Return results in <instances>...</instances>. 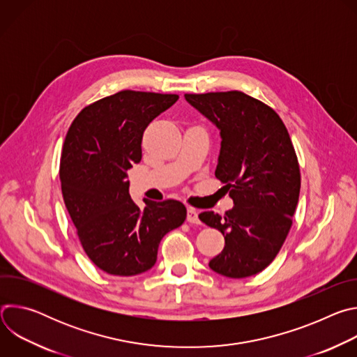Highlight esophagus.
Listing matches in <instances>:
<instances>
[{"instance_id":"34e87169","label":"esophagus","mask_w":357,"mask_h":357,"mask_svg":"<svg viewBox=\"0 0 357 357\" xmlns=\"http://www.w3.org/2000/svg\"><path fill=\"white\" fill-rule=\"evenodd\" d=\"M186 220L189 223H193V225H199L200 220H199V213L196 209L193 208H188V215H186Z\"/></svg>"}]
</instances>
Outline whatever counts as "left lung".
Returning <instances> with one entry per match:
<instances>
[{"label":"left lung","instance_id":"1","mask_svg":"<svg viewBox=\"0 0 357 357\" xmlns=\"http://www.w3.org/2000/svg\"><path fill=\"white\" fill-rule=\"evenodd\" d=\"M220 131L216 178L234 206L199 219L225 236L223 251L209 267L229 278L259 274L271 264L292 225L301 174L294 145L280 116L243 91L185 94Z\"/></svg>","mask_w":357,"mask_h":357}]
</instances>
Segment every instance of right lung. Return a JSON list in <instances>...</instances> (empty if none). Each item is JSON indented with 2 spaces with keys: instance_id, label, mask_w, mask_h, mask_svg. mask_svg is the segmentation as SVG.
Instances as JSON below:
<instances>
[{
  "instance_id": "1",
  "label": "right lung",
  "mask_w": 357,
  "mask_h": 357,
  "mask_svg": "<svg viewBox=\"0 0 357 357\" xmlns=\"http://www.w3.org/2000/svg\"><path fill=\"white\" fill-rule=\"evenodd\" d=\"M178 94L123 90L84 107L73 120L61 158L66 209L87 257L107 274L131 277L157 261L162 237L186 219L183 203L135 205L127 171L141 161L142 134Z\"/></svg>"
}]
</instances>
